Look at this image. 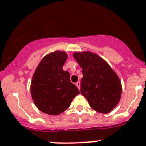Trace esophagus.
<instances>
[{
    "label": "esophagus",
    "instance_id": "1",
    "mask_svg": "<svg viewBox=\"0 0 146 146\" xmlns=\"http://www.w3.org/2000/svg\"><path fill=\"white\" fill-rule=\"evenodd\" d=\"M76 85L77 86V87H78L79 90H80V87H81V82L78 81V82H77L76 83Z\"/></svg>",
    "mask_w": 146,
    "mask_h": 146
}]
</instances>
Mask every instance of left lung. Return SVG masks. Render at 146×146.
<instances>
[{
    "label": "left lung",
    "mask_w": 146,
    "mask_h": 146,
    "mask_svg": "<svg viewBox=\"0 0 146 146\" xmlns=\"http://www.w3.org/2000/svg\"><path fill=\"white\" fill-rule=\"evenodd\" d=\"M73 57L82 69L81 94L98 112L106 114L112 111L122 93L117 73L104 59L90 51L75 52Z\"/></svg>",
    "instance_id": "1"
}]
</instances>
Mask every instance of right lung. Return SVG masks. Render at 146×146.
<instances>
[{
	"instance_id": "obj_1",
	"label": "right lung",
	"mask_w": 146,
	"mask_h": 146,
	"mask_svg": "<svg viewBox=\"0 0 146 146\" xmlns=\"http://www.w3.org/2000/svg\"><path fill=\"white\" fill-rule=\"evenodd\" d=\"M68 59L64 51L56 50L46 55L35 70L31 82V94L37 109L45 114L58 115L70 106L80 92L63 70Z\"/></svg>"
}]
</instances>
